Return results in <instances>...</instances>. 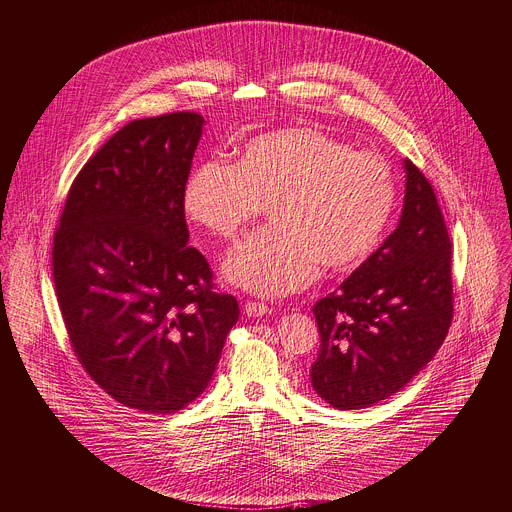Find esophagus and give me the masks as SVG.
I'll list each match as a JSON object with an SVG mask.
<instances>
[{
  "label": "esophagus",
  "mask_w": 512,
  "mask_h": 512,
  "mask_svg": "<svg viewBox=\"0 0 512 512\" xmlns=\"http://www.w3.org/2000/svg\"><path fill=\"white\" fill-rule=\"evenodd\" d=\"M243 311L249 315V317H263L267 313H271V307L267 303H259V301H247L243 305Z\"/></svg>",
  "instance_id": "34e87169"
}]
</instances>
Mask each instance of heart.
I'll use <instances>...</instances> for the list:
<instances>
[{
  "label": "heart",
  "mask_w": 512,
  "mask_h": 512,
  "mask_svg": "<svg viewBox=\"0 0 512 512\" xmlns=\"http://www.w3.org/2000/svg\"><path fill=\"white\" fill-rule=\"evenodd\" d=\"M396 199L386 158L313 126L259 134L243 144L237 164L205 160L183 187L185 215L225 241L269 205L273 223L223 265L227 281L257 295L301 289L319 265L329 273L360 267L380 245Z\"/></svg>",
  "instance_id": "1"
}]
</instances>
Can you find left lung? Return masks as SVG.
<instances>
[{
	"label": "left lung",
	"mask_w": 512,
	"mask_h": 512,
	"mask_svg": "<svg viewBox=\"0 0 512 512\" xmlns=\"http://www.w3.org/2000/svg\"><path fill=\"white\" fill-rule=\"evenodd\" d=\"M396 231L333 293L313 305L321 346L313 390L337 410L400 392L438 352L452 323V245L428 179L404 160Z\"/></svg>",
	"instance_id": "left-lung-1"
}]
</instances>
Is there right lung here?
<instances>
[{
  "label": "right lung",
  "mask_w": 512,
  "mask_h": 512,
  "mask_svg": "<svg viewBox=\"0 0 512 512\" xmlns=\"http://www.w3.org/2000/svg\"><path fill=\"white\" fill-rule=\"evenodd\" d=\"M197 112L122 126L74 179L52 265L70 344L116 402L173 414L219 364L239 303L187 245L183 187L203 134Z\"/></svg>",
  "instance_id": "add662e5"
}]
</instances>
